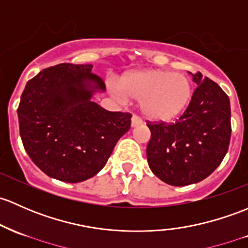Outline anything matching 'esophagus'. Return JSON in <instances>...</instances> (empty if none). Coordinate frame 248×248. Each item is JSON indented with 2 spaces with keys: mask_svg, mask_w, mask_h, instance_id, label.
<instances>
[{
  "mask_svg": "<svg viewBox=\"0 0 248 248\" xmlns=\"http://www.w3.org/2000/svg\"><path fill=\"white\" fill-rule=\"evenodd\" d=\"M141 122H142V120L140 119L139 116H137V115H133V116H132V119H131V124H132V127L139 126V124H141Z\"/></svg>",
  "mask_w": 248,
  "mask_h": 248,
  "instance_id": "1",
  "label": "esophagus"
}]
</instances>
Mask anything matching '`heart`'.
Masks as SVG:
<instances>
[{"label":"heart","mask_w":248,"mask_h":248,"mask_svg":"<svg viewBox=\"0 0 248 248\" xmlns=\"http://www.w3.org/2000/svg\"><path fill=\"white\" fill-rule=\"evenodd\" d=\"M120 97L141 102L144 115L165 122L186 111L192 98V84L186 75L166 70H145L121 80Z\"/></svg>","instance_id":"b5f03b06"}]
</instances>
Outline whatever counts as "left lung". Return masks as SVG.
Masks as SVG:
<instances>
[{
  "label": "left lung",
  "instance_id": "obj_1",
  "mask_svg": "<svg viewBox=\"0 0 248 248\" xmlns=\"http://www.w3.org/2000/svg\"><path fill=\"white\" fill-rule=\"evenodd\" d=\"M192 75L197 88L174 124L150 122L147 161L153 173L174 186L199 183L221 164L231 141V103L215 82Z\"/></svg>",
  "mask_w": 248,
  "mask_h": 248
}]
</instances>
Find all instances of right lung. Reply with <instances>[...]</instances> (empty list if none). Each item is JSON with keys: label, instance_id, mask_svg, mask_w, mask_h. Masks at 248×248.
<instances>
[{"label": "right lung", "instance_id": "obj_1", "mask_svg": "<svg viewBox=\"0 0 248 248\" xmlns=\"http://www.w3.org/2000/svg\"><path fill=\"white\" fill-rule=\"evenodd\" d=\"M91 69L70 62L44 69L28 80L17 108L27 155L44 173L66 183L102 170L131 127L132 114L106 110L91 101L95 91L106 90Z\"/></svg>", "mask_w": 248, "mask_h": 248}]
</instances>
